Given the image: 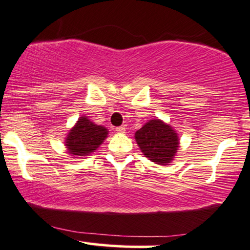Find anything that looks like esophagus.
<instances>
[{
    "label": "esophagus",
    "mask_w": 250,
    "mask_h": 250,
    "mask_svg": "<svg viewBox=\"0 0 250 250\" xmlns=\"http://www.w3.org/2000/svg\"><path fill=\"white\" fill-rule=\"evenodd\" d=\"M116 131H117V133H120V134H123L125 131V125H120V127L116 128Z\"/></svg>",
    "instance_id": "esophagus-1"
}]
</instances>
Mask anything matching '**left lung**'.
I'll list each match as a JSON object with an SVG mask.
<instances>
[{"instance_id":"left-lung-1","label":"left lung","mask_w":250,"mask_h":250,"mask_svg":"<svg viewBox=\"0 0 250 250\" xmlns=\"http://www.w3.org/2000/svg\"><path fill=\"white\" fill-rule=\"evenodd\" d=\"M134 137L142 154L160 166L170 165L180 148L177 131L160 119L145 123L135 133Z\"/></svg>"}]
</instances>
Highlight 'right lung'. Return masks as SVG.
I'll return each mask as SVG.
<instances>
[{"label": "right lung", "instance_id": "obj_1", "mask_svg": "<svg viewBox=\"0 0 250 250\" xmlns=\"http://www.w3.org/2000/svg\"><path fill=\"white\" fill-rule=\"evenodd\" d=\"M108 129L96 125L88 116H81L64 139L67 153L71 157L88 156L93 154L108 137Z\"/></svg>", "mask_w": 250, "mask_h": 250}]
</instances>
